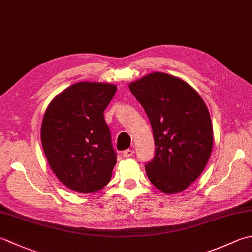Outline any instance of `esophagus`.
I'll list each match as a JSON object with an SVG mask.
<instances>
[{
	"mask_svg": "<svg viewBox=\"0 0 252 252\" xmlns=\"http://www.w3.org/2000/svg\"><path fill=\"white\" fill-rule=\"evenodd\" d=\"M133 154H134V151L129 149V150H126L125 152H123V156L126 157V158H129V157L133 156Z\"/></svg>",
	"mask_w": 252,
	"mask_h": 252,
	"instance_id": "1",
	"label": "esophagus"
}]
</instances>
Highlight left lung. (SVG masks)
<instances>
[{
  "instance_id": "8db88e82",
  "label": "left lung",
  "mask_w": 252,
  "mask_h": 252,
  "mask_svg": "<svg viewBox=\"0 0 252 252\" xmlns=\"http://www.w3.org/2000/svg\"><path fill=\"white\" fill-rule=\"evenodd\" d=\"M129 88L150 119L155 143L146 175L164 193L181 192L198 179L213 147V127L200 95L178 77L155 72Z\"/></svg>"
}]
</instances>
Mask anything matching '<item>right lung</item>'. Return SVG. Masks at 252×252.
I'll list each match as a JSON object with an SVG mask.
<instances>
[{"mask_svg":"<svg viewBox=\"0 0 252 252\" xmlns=\"http://www.w3.org/2000/svg\"><path fill=\"white\" fill-rule=\"evenodd\" d=\"M116 91L112 84H74L54 98L44 113V154L58 179L73 191L96 192L111 178L117 153L103 111Z\"/></svg>","mask_w":252,"mask_h":252,"instance_id":"obj_1","label":"right lung"}]
</instances>
